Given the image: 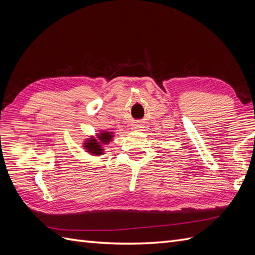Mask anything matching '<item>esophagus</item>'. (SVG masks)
<instances>
[{
  "label": "esophagus",
  "instance_id": "34e87169",
  "mask_svg": "<svg viewBox=\"0 0 255 255\" xmlns=\"http://www.w3.org/2000/svg\"><path fill=\"white\" fill-rule=\"evenodd\" d=\"M138 126H139V125H138ZM136 128H141V127H136Z\"/></svg>",
  "mask_w": 255,
  "mask_h": 255
}]
</instances>
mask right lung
I'll list each match as a JSON object with an SVG mask.
<instances>
[{
    "label": "right lung",
    "instance_id": "add662e5",
    "mask_svg": "<svg viewBox=\"0 0 255 255\" xmlns=\"http://www.w3.org/2000/svg\"><path fill=\"white\" fill-rule=\"evenodd\" d=\"M112 137H113V133L103 132L99 134V140L102 143H108V141L112 139ZM85 148L93 154H101L103 152L101 143L97 141L96 139H93V138H91V140H89V142L85 144Z\"/></svg>",
    "mask_w": 255,
    "mask_h": 255
}]
</instances>
